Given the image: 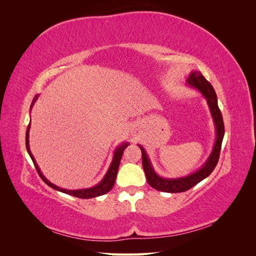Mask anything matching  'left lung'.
<instances>
[{"instance_id": "obj_1", "label": "left lung", "mask_w": 256, "mask_h": 256, "mask_svg": "<svg viewBox=\"0 0 256 256\" xmlns=\"http://www.w3.org/2000/svg\"><path fill=\"white\" fill-rule=\"evenodd\" d=\"M187 83L191 85L192 88H196V90H198L207 100L209 110H210L214 126H216V142H214L210 156H209L204 166L200 168L198 171L192 173L188 176L180 177V178L160 177L152 168L150 158L147 156L145 150L141 145H138V147H140L142 152V164L146 175L147 182H148L150 186H152L154 189L162 191V192L177 193V192H184L191 189L200 182L205 180L207 176L210 175L219 161L222 140L224 136V124H223L221 111L218 106V99H216V92L212 86V84L209 83L204 78V76L198 70L192 72L190 74V76L187 79Z\"/></svg>"}]
</instances>
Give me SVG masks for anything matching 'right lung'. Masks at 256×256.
Here are the masks:
<instances>
[{"instance_id": "1", "label": "right lung", "mask_w": 256, "mask_h": 256, "mask_svg": "<svg viewBox=\"0 0 256 256\" xmlns=\"http://www.w3.org/2000/svg\"><path fill=\"white\" fill-rule=\"evenodd\" d=\"M37 95L34 97L33 99V102L32 104H30V109H32V106L34 104V102H36L37 99ZM30 122L28 124V129H26V150H28V152L30 154V159H32L33 164L37 170L38 174H40L42 180L47 184L49 187L53 188L54 190H58V191H60L63 193H66V194H69V196H74L76 198H96V196H104L106 194V192H109L114 186V182H115V178H116V175H118V166H120V159L122 157V152L124 150H125L126 147L129 145L128 143H122V145L116 147V150L114 152V156H113V160L111 162V166L109 168V170H108L106 174L104 175V180L100 182L98 184L94 186V187L92 188H88V189H80V190H67V189H63V188H60L58 187V186L53 184L52 182H50L47 178H46L42 173L40 172V168H38L36 161H35V158L33 157L32 152H30V145H28V132H30Z\"/></svg>"}]
</instances>
